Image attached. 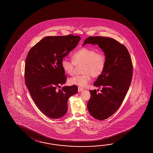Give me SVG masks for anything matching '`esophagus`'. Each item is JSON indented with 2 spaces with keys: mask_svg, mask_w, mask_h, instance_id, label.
<instances>
[{
  "mask_svg": "<svg viewBox=\"0 0 153 153\" xmlns=\"http://www.w3.org/2000/svg\"><path fill=\"white\" fill-rule=\"evenodd\" d=\"M84 88H80V87H78V91L79 92H81V91H83Z\"/></svg>",
  "mask_w": 153,
  "mask_h": 153,
  "instance_id": "esophagus-1",
  "label": "esophagus"
}]
</instances>
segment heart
Listing matches in <instances>:
<instances>
[{
	"mask_svg": "<svg viewBox=\"0 0 153 153\" xmlns=\"http://www.w3.org/2000/svg\"><path fill=\"white\" fill-rule=\"evenodd\" d=\"M72 61L67 58L62 59L61 67L65 73L72 75L74 73L75 65H82L83 74L75 75L69 79L71 85L84 88L91 80V76L97 78L104 72L107 59L104 53L96 52L93 49L82 48L74 52L72 56Z\"/></svg>",
	"mask_w": 153,
	"mask_h": 153,
	"instance_id": "obj_1",
	"label": "heart"
}]
</instances>
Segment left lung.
Wrapping results in <instances>:
<instances>
[{
    "label": "left lung",
    "instance_id": "left-lung-1",
    "mask_svg": "<svg viewBox=\"0 0 153 153\" xmlns=\"http://www.w3.org/2000/svg\"><path fill=\"white\" fill-rule=\"evenodd\" d=\"M86 44L98 45L107 59L104 72L94 84L102 88L101 92L90 91L91 97L87 105L92 117L103 120L114 114L124 101L131 82L133 65L126 48L115 39L90 36L82 46Z\"/></svg>",
    "mask_w": 153,
    "mask_h": 153
}]
</instances>
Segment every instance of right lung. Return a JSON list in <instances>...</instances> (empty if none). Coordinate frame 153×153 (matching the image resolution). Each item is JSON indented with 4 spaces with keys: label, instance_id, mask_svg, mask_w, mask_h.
Masks as SVG:
<instances>
[{
    "label": "right lung",
    "instance_id": "right-lung-1",
    "mask_svg": "<svg viewBox=\"0 0 153 153\" xmlns=\"http://www.w3.org/2000/svg\"><path fill=\"white\" fill-rule=\"evenodd\" d=\"M79 36H46L36 44L26 57L25 78L33 100L43 114L51 119L62 117L67 111L69 98L78 92L76 85L64 86L67 76L61 67L62 59L75 48Z\"/></svg>",
    "mask_w": 153,
    "mask_h": 153
}]
</instances>
